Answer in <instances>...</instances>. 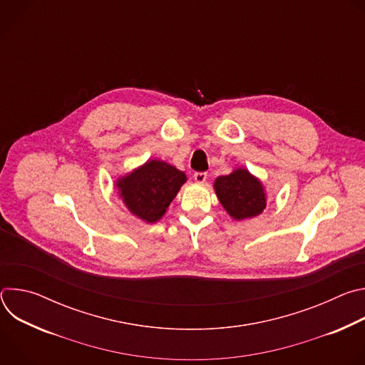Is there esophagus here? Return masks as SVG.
Wrapping results in <instances>:
<instances>
[{"instance_id":"34e87169","label":"esophagus","mask_w":365,"mask_h":365,"mask_svg":"<svg viewBox=\"0 0 365 365\" xmlns=\"http://www.w3.org/2000/svg\"><path fill=\"white\" fill-rule=\"evenodd\" d=\"M193 179H195L196 183H205V180L207 179V173H205V172H196V173L193 175Z\"/></svg>"}]
</instances>
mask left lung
<instances>
[{"instance_id":"1","label":"left lung","mask_w":365,"mask_h":365,"mask_svg":"<svg viewBox=\"0 0 365 365\" xmlns=\"http://www.w3.org/2000/svg\"><path fill=\"white\" fill-rule=\"evenodd\" d=\"M214 189L224 210L237 221L259 215L267 205L263 183L247 169L217 178Z\"/></svg>"}]
</instances>
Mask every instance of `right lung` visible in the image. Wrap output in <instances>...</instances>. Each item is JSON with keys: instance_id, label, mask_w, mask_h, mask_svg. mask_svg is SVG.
I'll return each instance as SVG.
<instances>
[{"instance_id": "obj_1", "label": "right lung", "mask_w": 365, "mask_h": 365, "mask_svg": "<svg viewBox=\"0 0 365 365\" xmlns=\"http://www.w3.org/2000/svg\"><path fill=\"white\" fill-rule=\"evenodd\" d=\"M186 175L162 160H147L143 166L115 182L120 197L137 218L153 224L166 212Z\"/></svg>"}]
</instances>
